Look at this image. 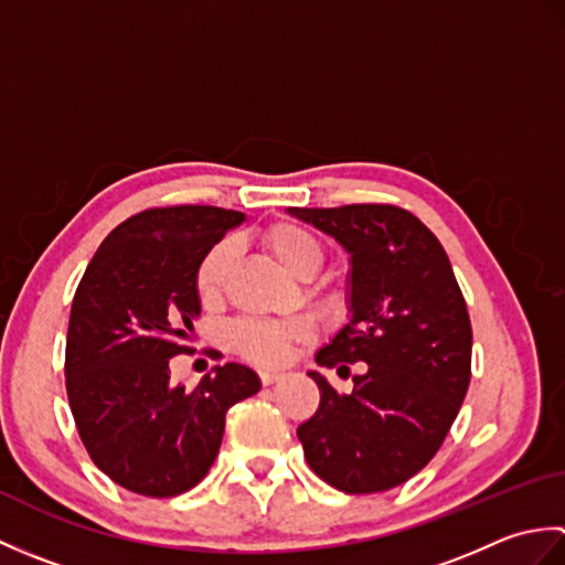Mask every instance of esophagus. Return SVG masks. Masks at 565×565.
I'll return each mask as SVG.
<instances>
[{
    "label": "esophagus",
    "instance_id": "esophagus-1",
    "mask_svg": "<svg viewBox=\"0 0 565 565\" xmlns=\"http://www.w3.org/2000/svg\"><path fill=\"white\" fill-rule=\"evenodd\" d=\"M279 379H281L279 371H259V381H262V386H271V383H276Z\"/></svg>",
    "mask_w": 565,
    "mask_h": 565
}]
</instances>
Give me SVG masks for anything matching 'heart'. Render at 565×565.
<instances>
[{
    "label": "heart",
    "mask_w": 565,
    "mask_h": 565,
    "mask_svg": "<svg viewBox=\"0 0 565 565\" xmlns=\"http://www.w3.org/2000/svg\"><path fill=\"white\" fill-rule=\"evenodd\" d=\"M262 247L289 269L308 279L322 264V245L313 231L294 221H279L259 233ZM233 267V245L215 243L203 252L194 269V291L203 308L223 301L227 276ZM313 340V328L306 320H243L231 330V342L245 359L262 366H279L298 347Z\"/></svg>",
    "instance_id": "heart-1"
}]
</instances>
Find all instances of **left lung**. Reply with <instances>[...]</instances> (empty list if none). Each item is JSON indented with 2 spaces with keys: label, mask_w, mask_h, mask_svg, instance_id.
<instances>
[{
  "label": "left lung",
  "mask_w": 565,
  "mask_h": 565,
  "mask_svg": "<svg viewBox=\"0 0 565 565\" xmlns=\"http://www.w3.org/2000/svg\"><path fill=\"white\" fill-rule=\"evenodd\" d=\"M350 252V320L316 354L350 374L352 393L320 388L298 427L308 466L342 493H381L431 461L471 381V320L447 252L411 211L391 203L289 209Z\"/></svg>",
  "instance_id": "1"
}]
</instances>
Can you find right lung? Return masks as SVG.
I'll list each match as a JSON object with an SVG mask.
<instances>
[{"label": "right lung", "mask_w": 565, "mask_h": 565, "mask_svg": "<svg viewBox=\"0 0 565 565\" xmlns=\"http://www.w3.org/2000/svg\"><path fill=\"white\" fill-rule=\"evenodd\" d=\"M243 221L215 206L136 213L106 235L77 286L65 347L70 411L92 461L130 493L194 488L218 456L227 407L262 388L235 362L194 391L170 381V359L189 352L201 313L196 264Z\"/></svg>", "instance_id": "right-lung-1"}]
</instances>
